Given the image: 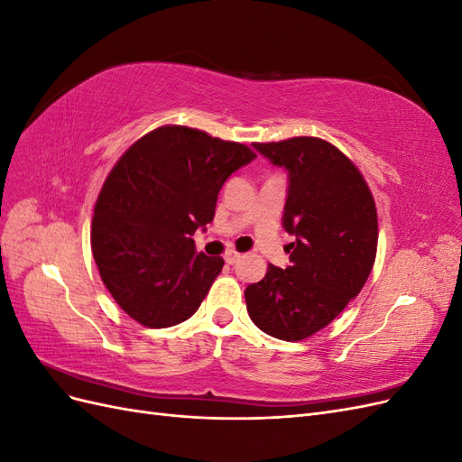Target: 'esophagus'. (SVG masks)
I'll use <instances>...</instances> for the list:
<instances>
[{"mask_svg": "<svg viewBox=\"0 0 462 462\" xmlns=\"http://www.w3.org/2000/svg\"><path fill=\"white\" fill-rule=\"evenodd\" d=\"M223 258H226L227 263H235L236 260L241 258V253H236L235 248H229V250H226V254H223Z\"/></svg>", "mask_w": 462, "mask_h": 462, "instance_id": "1", "label": "esophagus"}]
</instances>
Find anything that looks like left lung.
<instances>
[{
    "label": "left lung",
    "mask_w": 462,
    "mask_h": 462,
    "mask_svg": "<svg viewBox=\"0 0 462 462\" xmlns=\"http://www.w3.org/2000/svg\"><path fill=\"white\" fill-rule=\"evenodd\" d=\"M289 171L283 227L291 265H268L245 291L250 319L272 337L302 341L337 318L365 287L377 250V212L358 167L324 138L254 143Z\"/></svg>",
    "instance_id": "obj_1"
}]
</instances>
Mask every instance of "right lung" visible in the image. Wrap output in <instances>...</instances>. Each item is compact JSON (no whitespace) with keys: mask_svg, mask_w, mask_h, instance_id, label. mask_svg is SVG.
<instances>
[{"mask_svg":"<svg viewBox=\"0 0 462 462\" xmlns=\"http://www.w3.org/2000/svg\"><path fill=\"white\" fill-rule=\"evenodd\" d=\"M254 158L246 144L163 125L109 171L94 206L92 254L111 297L138 324L171 328L199 310L223 258L197 254L192 235L214 219L227 177Z\"/></svg>","mask_w":462,"mask_h":462,"instance_id":"obj_1","label":"right lung"}]
</instances>
